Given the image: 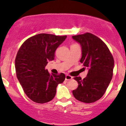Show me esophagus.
<instances>
[{
	"label": "esophagus",
	"instance_id": "obj_1",
	"mask_svg": "<svg viewBox=\"0 0 126 126\" xmlns=\"http://www.w3.org/2000/svg\"><path fill=\"white\" fill-rule=\"evenodd\" d=\"M72 78L71 76H70V75H66V77H65V80H71L72 79Z\"/></svg>",
	"mask_w": 126,
	"mask_h": 126
}]
</instances>
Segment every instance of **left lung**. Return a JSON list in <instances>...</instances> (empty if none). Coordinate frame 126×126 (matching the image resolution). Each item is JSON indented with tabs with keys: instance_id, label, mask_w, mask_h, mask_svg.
Here are the masks:
<instances>
[{
	"instance_id": "1",
	"label": "left lung",
	"mask_w": 126,
	"mask_h": 126,
	"mask_svg": "<svg viewBox=\"0 0 126 126\" xmlns=\"http://www.w3.org/2000/svg\"><path fill=\"white\" fill-rule=\"evenodd\" d=\"M72 38L81 46L80 62L88 69L83 79L74 78L78 86L72 93L78 101L94 102L103 96L110 83L113 75V57L107 45L94 34L87 32L72 36Z\"/></svg>"
}]
</instances>
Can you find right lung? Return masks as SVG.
Returning <instances> with one entry per match:
<instances>
[{"instance_id":"1","label":"right lung","mask_w":126,"mask_h":126,"mask_svg":"<svg viewBox=\"0 0 126 126\" xmlns=\"http://www.w3.org/2000/svg\"><path fill=\"white\" fill-rule=\"evenodd\" d=\"M66 37L39 34L27 39L19 49L15 59L16 76L25 94L34 102L52 100L57 85L64 80V73L50 75L45 67L54 60L55 51Z\"/></svg>"}]
</instances>
